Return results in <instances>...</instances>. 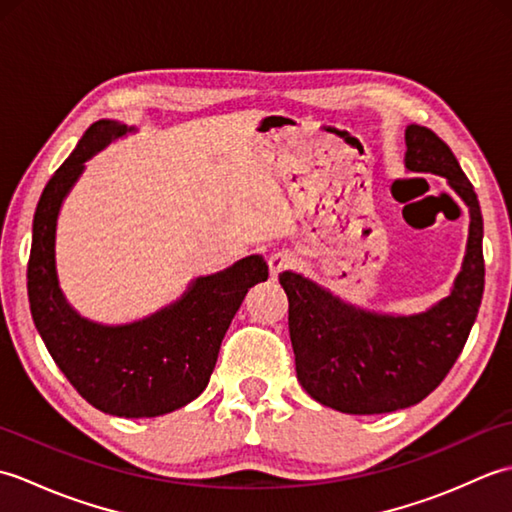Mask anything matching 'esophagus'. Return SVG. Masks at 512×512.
Wrapping results in <instances>:
<instances>
[{"instance_id":"esophagus-1","label":"esophagus","mask_w":512,"mask_h":512,"mask_svg":"<svg viewBox=\"0 0 512 512\" xmlns=\"http://www.w3.org/2000/svg\"><path fill=\"white\" fill-rule=\"evenodd\" d=\"M292 264H295V259H292L290 255H275V257H270V262H268L270 275L277 277L279 273H284V270H288Z\"/></svg>"}]
</instances>
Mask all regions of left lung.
Instances as JSON below:
<instances>
[{"instance_id":"8db88e82","label":"left lung","mask_w":512,"mask_h":512,"mask_svg":"<svg viewBox=\"0 0 512 512\" xmlns=\"http://www.w3.org/2000/svg\"><path fill=\"white\" fill-rule=\"evenodd\" d=\"M405 143L409 171L444 176L469 206V248L451 295L422 314L387 317L347 306L290 270L279 275L301 387L321 405L356 416L405 409L427 398L458 361L484 292V222L473 184L429 127L409 125Z\"/></svg>"}]
</instances>
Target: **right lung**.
Returning a JSON list of instances; mask_svg holds the SVG:
<instances>
[{
    "label": "right lung",
    "mask_w": 512,
    "mask_h": 512,
    "mask_svg": "<svg viewBox=\"0 0 512 512\" xmlns=\"http://www.w3.org/2000/svg\"><path fill=\"white\" fill-rule=\"evenodd\" d=\"M125 132L121 123H94L48 180L32 222L28 301L54 363L92 407L154 418L184 407L209 385L228 325L248 288L268 279V266L250 255L224 273L195 279L180 301L138 323L107 328L81 319L61 295L54 270L57 215L83 162Z\"/></svg>",
    "instance_id": "add662e5"
}]
</instances>
